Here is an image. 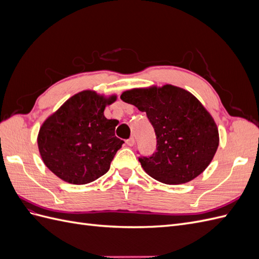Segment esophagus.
Here are the masks:
<instances>
[{
    "mask_svg": "<svg viewBox=\"0 0 259 259\" xmlns=\"http://www.w3.org/2000/svg\"><path fill=\"white\" fill-rule=\"evenodd\" d=\"M134 144H135V138H134V137H131L130 139H127V140H126V145H127V146H130V147L134 146Z\"/></svg>",
    "mask_w": 259,
    "mask_h": 259,
    "instance_id": "34e87169",
    "label": "esophagus"
}]
</instances>
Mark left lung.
<instances>
[{
	"label": "left lung",
	"instance_id": "obj_1",
	"mask_svg": "<svg viewBox=\"0 0 259 259\" xmlns=\"http://www.w3.org/2000/svg\"><path fill=\"white\" fill-rule=\"evenodd\" d=\"M121 99L146 112L156 136V151L138 159L146 173L167 185L190 182L213 160L219 145L213 117L191 93L166 84L134 89Z\"/></svg>",
	"mask_w": 259,
	"mask_h": 259
}]
</instances>
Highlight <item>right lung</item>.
Instances as JSON below:
<instances>
[{
    "label": "right lung",
    "instance_id": "1",
    "mask_svg": "<svg viewBox=\"0 0 259 259\" xmlns=\"http://www.w3.org/2000/svg\"><path fill=\"white\" fill-rule=\"evenodd\" d=\"M116 96L83 91L69 98L44 121L37 135L41 158L65 182L85 185L105 175L124 144L114 134L116 120L104 114Z\"/></svg>",
    "mask_w": 259,
    "mask_h": 259
}]
</instances>
